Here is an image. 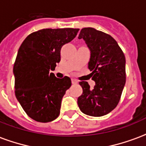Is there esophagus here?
<instances>
[{
    "instance_id": "1",
    "label": "esophagus",
    "mask_w": 146,
    "mask_h": 146,
    "mask_svg": "<svg viewBox=\"0 0 146 146\" xmlns=\"http://www.w3.org/2000/svg\"><path fill=\"white\" fill-rule=\"evenodd\" d=\"M77 83H78L77 80H76L74 79H72V84H76Z\"/></svg>"
}]
</instances>
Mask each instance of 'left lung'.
<instances>
[{"label":"left lung","mask_w":146,"mask_h":146,"mask_svg":"<svg viewBox=\"0 0 146 146\" xmlns=\"http://www.w3.org/2000/svg\"><path fill=\"white\" fill-rule=\"evenodd\" d=\"M78 38L85 41L91 53L88 69L95 85L92 89L88 82L79 83L83 93L77 104L86 115L104 116L120 99L126 82L125 56L112 36L95 28H83Z\"/></svg>","instance_id":"1"}]
</instances>
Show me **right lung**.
Here are the masks:
<instances>
[{"label":"right lung","instance_id":"add662e5","mask_svg":"<svg viewBox=\"0 0 146 146\" xmlns=\"http://www.w3.org/2000/svg\"><path fill=\"white\" fill-rule=\"evenodd\" d=\"M79 29H43L22 43L13 67L16 98L30 118L51 122L60 113L61 103L71 86L69 76L57 78L54 70L64 44L75 38Z\"/></svg>","mask_w":146,"mask_h":146}]
</instances>
